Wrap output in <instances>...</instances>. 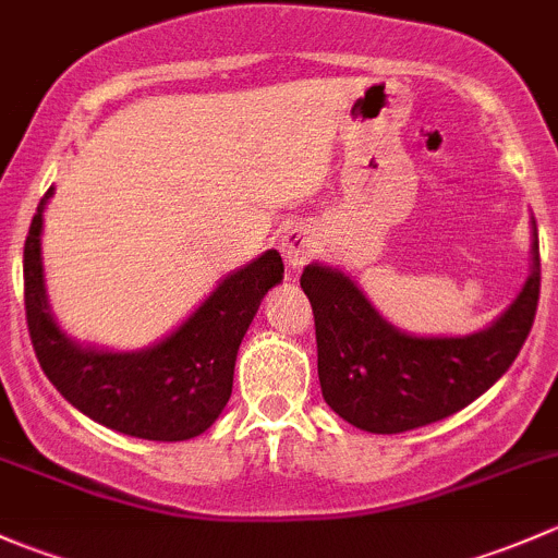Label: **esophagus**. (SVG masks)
<instances>
[{
	"mask_svg": "<svg viewBox=\"0 0 558 558\" xmlns=\"http://www.w3.org/2000/svg\"><path fill=\"white\" fill-rule=\"evenodd\" d=\"M280 251H283V258L291 272H296L318 253V238H315V232L307 223H291L283 232V240H280Z\"/></svg>",
	"mask_w": 558,
	"mask_h": 558,
	"instance_id": "34e87169",
	"label": "esophagus"
}]
</instances>
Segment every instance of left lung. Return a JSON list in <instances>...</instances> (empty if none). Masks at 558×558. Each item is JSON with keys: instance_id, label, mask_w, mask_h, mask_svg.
<instances>
[{"instance_id": "obj_1", "label": "left lung", "mask_w": 558, "mask_h": 558, "mask_svg": "<svg viewBox=\"0 0 558 558\" xmlns=\"http://www.w3.org/2000/svg\"><path fill=\"white\" fill-rule=\"evenodd\" d=\"M529 275L515 300L470 335H410L380 315L342 269L313 262L302 291L315 315L318 380L342 421L399 435L459 413L497 384L519 356L539 300L537 223L529 221Z\"/></svg>"}]
</instances>
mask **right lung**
<instances>
[{"instance_id": "right-lung-1", "label": "right lung", "mask_w": 558, "mask_h": 558, "mask_svg": "<svg viewBox=\"0 0 558 558\" xmlns=\"http://www.w3.org/2000/svg\"><path fill=\"white\" fill-rule=\"evenodd\" d=\"M39 199L24 245V296L39 367L61 397L97 424L140 440L180 442L210 429L232 397L234 362L253 315L283 280L275 247L232 269L161 340L134 351L66 335L48 300L43 267L45 207Z\"/></svg>"}]
</instances>
